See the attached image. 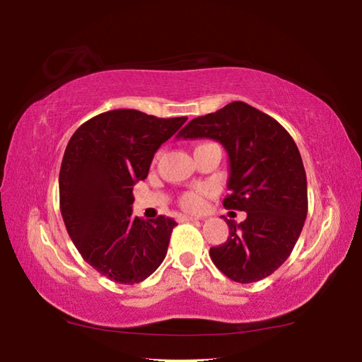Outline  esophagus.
<instances>
[{
    "instance_id": "34e87169",
    "label": "esophagus",
    "mask_w": 362,
    "mask_h": 362,
    "mask_svg": "<svg viewBox=\"0 0 362 362\" xmlns=\"http://www.w3.org/2000/svg\"><path fill=\"white\" fill-rule=\"evenodd\" d=\"M182 222H193V220H201V217H193V216H180Z\"/></svg>"
}]
</instances>
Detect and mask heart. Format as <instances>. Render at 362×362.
Returning <instances> with one entry per match:
<instances>
[{"label": "heart", "instance_id": "b5f03b06", "mask_svg": "<svg viewBox=\"0 0 362 362\" xmlns=\"http://www.w3.org/2000/svg\"><path fill=\"white\" fill-rule=\"evenodd\" d=\"M179 204L188 212L201 211V209H203V206H204L203 189H192V192H185L180 196Z\"/></svg>", "mask_w": 362, "mask_h": 362}]
</instances>
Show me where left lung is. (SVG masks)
<instances>
[{
	"instance_id": "1",
	"label": "left lung",
	"mask_w": 362,
	"mask_h": 362,
	"mask_svg": "<svg viewBox=\"0 0 362 362\" xmlns=\"http://www.w3.org/2000/svg\"><path fill=\"white\" fill-rule=\"evenodd\" d=\"M177 137L223 145L230 161L223 206L247 214L241 223L226 220L228 240L209 250L214 265L241 284L276 272L296 246L308 212L305 168L291 134L272 116L236 100L192 119Z\"/></svg>"
}]
</instances>
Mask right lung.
I'll list each match as a JSON object with an SVG mask.
<instances>
[{
	"instance_id": "right-lung-1",
	"label": "right lung",
	"mask_w": 362,
	"mask_h": 362,
	"mask_svg": "<svg viewBox=\"0 0 362 362\" xmlns=\"http://www.w3.org/2000/svg\"><path fill=\"white\" fill-rule=\"evenodd\" d=\"M187 119L112 110L79 126L66 145L59 174L66 231L83 259L115 283H142L166 257L175 220L134 217L132 188Z\"/></svg>"
}]
</instances>
